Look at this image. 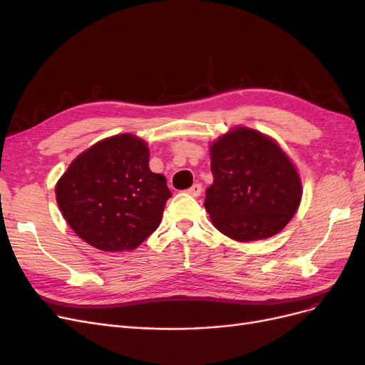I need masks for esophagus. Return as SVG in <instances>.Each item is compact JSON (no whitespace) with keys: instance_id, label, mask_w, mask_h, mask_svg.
Returning <instances> with one entry per match:
<instances>
[{"instance_id":"esophagus-1","label":"esophagus","mask_w":365,"mask_h":365,"mask_svg":"<svg viewBox=\"0 0 365 365\" xmlns=\"http://www.w3.org/2000/svg\"><path fill=\"white\" fill-rule=\"evenodd\" d=\"M187 193H189L190 196H195V197H197V196H201V193H202V185L201 184H193L189 190H187Z\"/></svg>"}]
</instances>
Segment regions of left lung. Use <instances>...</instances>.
Instances as JSON below:
<instances>
[{"label":"left lung","mask_w":365,"mask_h":365,"mask_svg":"<svg viewBox=\"0 0 365 365\" xmlns=\"http://www.w3.org/2000/svg\"><path fill=\"white\" fill-rule=\"evenodd\" d=\"M213 184L204 205L225 236L251 242L277 235L302 200L289 158L257 130L236 128L210 148Z\"/></svg>","instance_id":"left-lung-1"}]
</instances>
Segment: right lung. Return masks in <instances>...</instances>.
<instances>
[{"instance_id":"add662e5","label":"right lung","mask_w":365,"mask_h":365,"mask_svg":"<svg viewBox=\"0 0 365 365\" xmlns=\"http://www.w3.org/2000/svg\"><path fill=\"white\" fill-rule=\"evenodd\" d=\"M172 196L149 169L143 140L121 134L81 153L56 185V201L74 233L102 251L137 248L161 222Z\"/></svg>"}]
</instances>
